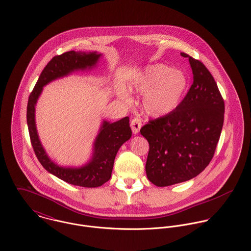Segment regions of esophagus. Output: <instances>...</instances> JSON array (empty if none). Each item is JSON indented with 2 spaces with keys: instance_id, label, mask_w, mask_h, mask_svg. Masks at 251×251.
Listing matches in <instances>:
<instances>
[{
  "instance_id": "34e87169",
  "label": "esophagus",
  "mask_w": 251,
  "mask_h": 251,
  "mask_svg": "<svg viewBox=\"0 0 251 251\" xmlns=\"http://www.w3.org/2000/svg\"><path fill=\"white\" fill-rule=\"evenodd\" d=\"M142 126V122H141V119L139 118H134L131 120L130 122V127H131V130L133 132V134H137L140 130Z\"/></svg>"
}]
</instances>
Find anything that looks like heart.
<instances>
[{"label": "heart", "instance_id": "b5f03b06", "mask_svg": "<svg viewBox=\"0 0 251 251\" xmlns=\"http://www.w3.org/2000/svg\"><path fill=\"white\" fill-rule=\"evenodd\" d=\"M187 89V79L179 70L163 64L148 66L128 84V90L142 96L144 113L152 118L167 116L179 107ZM122 100L130 101L127 92L122 91Z\"/></svg>", "mask_w": 251, "mask_h": 251}]
</instances>
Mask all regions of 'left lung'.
Segmentation results:
<instances>
[{"instance_id": "1", "label": "left lung", "mask_w": 251, "mask_h": 251, "mask_svg": "<svg viewBox=\"0 0 251 251\" xmlns=\"http://www.w3.org/2000/svg\"><path fill=\"white\" fill-rule=\"evenodd\" d=\"M193 74L187 95L171 114L140 129L150 150L146 173L156 186L198 176L212 160L224 121V101L211 72L185 53Z\"/></svg>"}]
</instances>
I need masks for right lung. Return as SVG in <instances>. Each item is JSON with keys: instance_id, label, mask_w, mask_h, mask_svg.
Listing matches in <instances>:
<instances>
[{"instance_id": "obj_1", "label": "right lung", "mask_w": 251, "mask_h": 251, "mask_svg": "<svg viewBox=\"0 0 251 251\" xmlns=\"http://www.w3.org/2000/svg\"><path fill=\"white\" fill-rule=\"evenodd\" d=\"M101 56L102 54L97 51H70L54 57L41 72L29 97L27 106V124L30 138L41 165L57 178L83 187H98L110 179L119 149L131 137L129 118L125 117L114 123L103 120L93 144L91 158L78 167L61 166L50 158L40 142L36 125V102L44 86L52 81L69 76L73 72L92 71L98 66Z\"/></svg>"}]
</instances>
